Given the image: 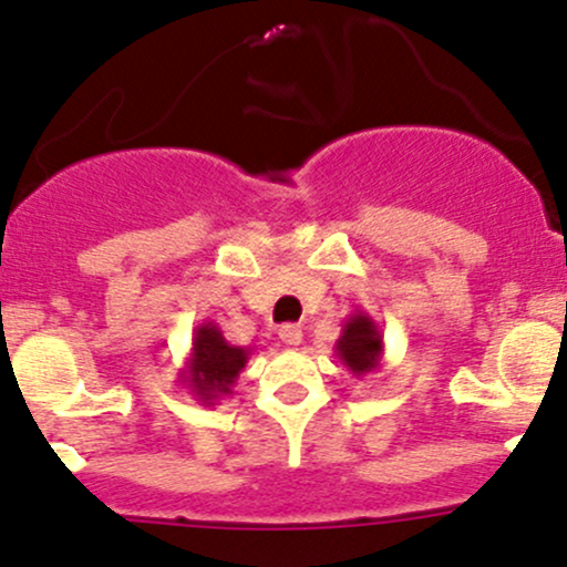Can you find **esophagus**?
Listing matches in <instances>:
<instances>
[{
    "label": "esophagus",
    "instance_id": "esophagus-1",
    "mask_svg": "<svg viewBox=\"0 0 567 567\" xmlns=\"http://www.w3.org/2000/svg\"><path fill=\"white\" fill-rule=\"evenodd\" d=\"M278 337H281L286 346H300V342H302L300 323H284V327L278 329Z\"/></svg>",
    "mask_w": 567,
    "mask_h": 567
}]
</instances>
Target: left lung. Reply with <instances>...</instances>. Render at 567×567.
<instances>
[{"label": "left lung", "mask_w": 567, "mask_h": 567, "mask_svg": "<svg viewBox=\"0 0 567 567\" xmlns=\"http://www.w3.org/2000/svg\"><path fill=\"white\" fill-rule=\"evenodd\" d=\"M334 353L342 364L351 369L355 378H367V374L380 372L385 342L374 318L364 313V310H353L346 318V323H342V332L334 342Z\"/></svg>", "instance_id": "obj_1"}]
</instances>
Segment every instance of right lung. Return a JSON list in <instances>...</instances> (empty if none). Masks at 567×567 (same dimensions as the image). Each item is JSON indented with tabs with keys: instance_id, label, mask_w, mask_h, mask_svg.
Wrapping results in <instances>:
<instances>
[{
	"instance_id": "right-lung-1",
	"label": "right lung",
	"mask_w": 567,
	"mask_h": 567,
	"mask_svg": "<svg viewBox=\"0 0 567 567\" xmlns=\"http://www.w3.org/2000/svg\"><path fill=\"white\" fill-rule=\"evenodd\" d=\"M251 348L230 346L214 321H203L193 332V348L179 372V383L195 396V402L212 406L219 399L233 396L235 380L249 364Z\"/></svg>"
}]
</instances>
